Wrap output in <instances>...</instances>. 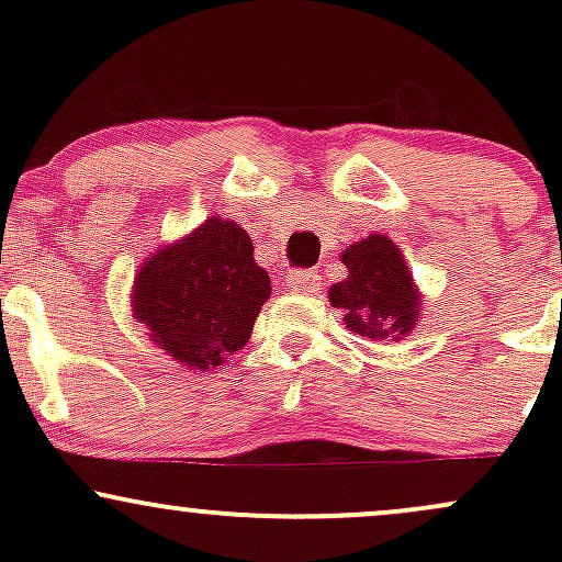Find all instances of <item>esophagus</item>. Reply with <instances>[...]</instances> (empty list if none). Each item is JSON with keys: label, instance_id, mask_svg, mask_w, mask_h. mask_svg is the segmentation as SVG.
Segmentation results:
<instances>
[{"label": "esophagus", "instance_id": "34e87169", "mask_svg": "<svg viewBox=\"0 0 562 562\" xmlns=\"http://www.w3.org/2000/svg\"><path fill=\"white\" fill-rule=\"evenodd\" d=\"M288 288L293 293H314L319 288V274L314 269H290L288 272Z\"/></svg>", "mask_w": 562, "mask_h": 562}]
</instances>
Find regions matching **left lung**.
<instances>
[{"label":"left lung","instance_id":"left-lung-1","mask_svg":"<svg viewBox=\"0 0 562 562\" xmlns=\"http://www.w3.org/2000/svg\"><path fill=\"white\" fill-rule=\"evenodd\" d=\"M348 277L327 290L344 312L348 330L367 340H402L420 319V293L402 250L385 235H370L348 245L340 256Z\"/></svg>","mask_w":562,"mask_h":562}]
</instances>
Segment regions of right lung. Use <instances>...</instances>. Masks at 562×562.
<instances>
[{"instance_id": "obj_1", "label": "right lung", "mask_w": 562, "mask_h": 562, "mask_svg": "<svg viewBox=\"0 0 562 562\" xmlns=\"http://www.w3.org/2000/svg\"><path fill=\"white\" fill-rule=\"evenodd\" d=\"M269 293L272 282L254 261L248 232L209 216L145 259L134 277L132 312L173 362L209 372L248 344Z\"/></svg>"}]
</instances>
